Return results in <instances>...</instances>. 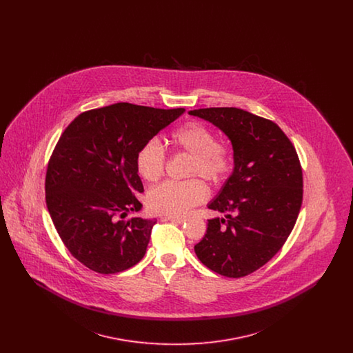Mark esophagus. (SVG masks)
<instances>
[{"label":"esophagus","instance_id":"esophagus-1","mask_svg":"<svg viewBox=\"0 0 353 353\" xmlns=\"http://www.w3.org/2000/svg\"><path fill=\"white\" fill-rule=\"evenodd\" d=\"M165 219L172 221L174 223H183V222H185V217H165Z\"/></svg>","mask_w":353,"mask_h":353}]
</instances>
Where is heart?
I'll return each mask as SVG.
<instances>
[{
	"label": "heart",
	"instance_id": "b5f03b06",
	"mask_svg": "<svg viewBox=\"0 0 353 353\" xmlns=\"http://www.w3.org/2000/svg\"><path fill=\"white\" fill-rule=\"evenodd\" d=\"M172 147L190 154L185 181H167L152 188L147 194V206L156 214L183 216L208 199V186L199 177L213 185L223 184L233 170V152L216 140L213 131L200 121L190 120L169 134ZM137 174L147 183L157 181L165 169V153L157 140H147L136 153Z\"/></svg>",
	"mask_w": 353,
	"mask_h": 353
}]
</instances>
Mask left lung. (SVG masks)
I'll return each mask as SVG.
<instances>
[{"instance_id": "1", "label": "left lung", "mask_w": 353, "mask_h": 353, "mask_svg": "<svg viewBox=\"0 0 353 353\" xmlns=\"http://www.w3.org/2000/svg\"><path fill=\"white\" fill-rule=\"evenodd\" d=\"M189 114L219 127L234 152L233 173L208 205L226 219L208 221L194 252L219 275L246 276L282 249L295 226L303 200L298 153L274 121L241 108H200Z\"/></svg>"}]
</instances>
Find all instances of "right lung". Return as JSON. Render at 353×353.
<instances>
[{"label":"right lung","instance_id":"right-lung-1","mask_svg":"<svg viewBox=\"0 0 353 353\" xmlns=\"http://www.w3.org/2000/svg\"><path fill=\"white\" fill-rule=\"evenodd\" d=\"M115 103L82 112L61 134L46 172V205L71 255L99 274L134 266L145 255L156 219L139 212L140 147L184 114Z\"/></svg>","mask_w":353,"mask_h":353}]
</instances>
